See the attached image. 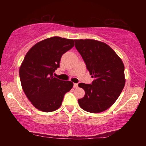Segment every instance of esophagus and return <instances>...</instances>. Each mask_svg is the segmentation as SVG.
I'll return each instance as SVG.
<instances>
[{"label": "esophagus", "mask_w": 146, "mask_h": 146, "mask_svg": "<svg viewBox=\"0 0 146 146\" xmlns=\"http://www.w3.org/2000/svg\"><path fill=\"white\" fill-rule=\"evenodd\" d=\"M73 87L75 88H78V84H76V83H74L73 84Z\"/></svg>", "instance_id": "34e87169"}]
</instances>
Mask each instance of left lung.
<instances>
[{
    "label": "left lung",
    "instance_id": "8db88e82",
    "mask_svg": "<svg viewBox=\"0 0 146 146\" xmlns=\"http://www.w3.org/2000/svg\"><path fill=\"white\" fill-rule=\"evenodd\" d=\"M75 42L91 77L95 78L91 84H78L85 91L84 97L78 100V104L88 112L104 111L115 102L125 86L123 62L102 42L80 39Z\"/></svg>",
    "mask_w": 146,
    "mask_h": 146
}]
</instances>
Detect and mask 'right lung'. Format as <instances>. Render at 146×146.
Segmentation results:
<instances>
[{"label": "right lung", "mask_w": 146, "mask_h": 146, "mask_svg": "<svg viewBox=\"0 0 146 146\" xmlns=\"http://www.w3.org/2000/svg\"><path fill=\"white\" fill-rule=\"evenodd\" d=\"M75 45L74 40L60 36L46 38L32 47L19 69L22 88L35 107L51 112L60 107L64 96L73 83L53 76L62 56Z\"/></svg>", "instance_id": "obj_1"}]
</instances>
